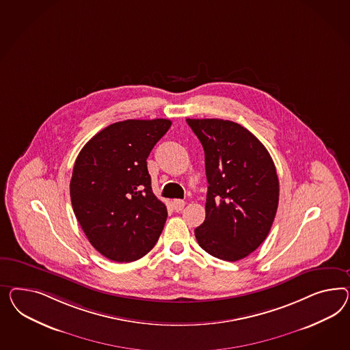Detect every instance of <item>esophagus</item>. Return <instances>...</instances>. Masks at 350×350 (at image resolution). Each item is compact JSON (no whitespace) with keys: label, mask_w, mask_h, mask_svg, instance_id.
Segmentation results:
<instances>
[{"label":"esophagus","mask_w":350,"mask_h":350,"mask_svg":"<svg viewBox=\"0 0 350 350\" xmlns=\"http://www.w3.org/2000/svg\"><path fill=\"white\" fill-rule=\"evenodd\" d=\"M173 208L176 211H180L182 208H185V205H186V202L183 201V200H173Z\"/></svg>","instance_id":"esophagus-1"}]
</instances>
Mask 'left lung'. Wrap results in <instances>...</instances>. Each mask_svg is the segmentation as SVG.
Returning a JSON list of instances; mask_svg holds the SVG:
<instances>
[{
	"instance_id": "8db88e82",
	"label": "left lung",
	"mask_w": 350,
	"mask_h": 350,
	"mask_svg": "<svg viewBox=\"0 0 350 350\" xmlns=\"http://www.w3.org/2000/svg\"><path fill=\"white\" fill-rule=\"evenodd\" d=\"M205 151L206 217L195 229L200 247L238 261L269 234L279 204L275 164L262 142L243 126L219 118L186 120Z\"/></svg>"
}]
</instances>
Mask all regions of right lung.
Segmentation results:
<instances>
[{
	"instance_id": "right-lung-1",
	"label": "right lung",
	"mask_w": 350,
	"mask_h": 350,
	"mask_svg": "<svg viewBox=\"0 0 350 350\" xmlns=\"http://www.w3.org/2000/svg\"><path fill=\"white\" fill-rule=\"evenodd\" d=\"M170 124L164 118L112 123L76 158L70 182L76 219L112 261H136L159 239L168 213L152 193L146 159Z\"/></svg>"
}]
</instances>
